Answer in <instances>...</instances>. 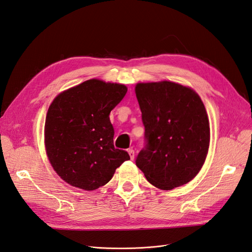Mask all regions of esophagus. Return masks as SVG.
I'll list each match as a JSON object with an SVG mask.
<instances>
[{"label": "esophagus", "mask_w": 252, "mask_h": 252, "mask_svg": "<svg viewBox=\"0 0 252 252\" xmlns=\"http://www.w3.org/2000/svg\"><path fill=\"white\" fill-rule=\"evenodd\" d=\"M127 153L129 155V158H131V160H134L135 159V151L133 150V148H129Z\"/></svg>", "instance_id": "1"}]
</instances>
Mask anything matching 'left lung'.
Wrapping results in <instances>:
<instances>
[{"instance_id": "1", "label": "left lung", "mask_w": 252, "mask_h": 252, "mask_svg": "<svg viewBox=\"0 0 252 252\" xmlns=\"http://www.w3.org/2000/svg\"><path fill=\"white\" fill-rule=\"evenodd\" d=\"M146 144L136 165L155 187L171 190L193 180L206 161L210 123L193 89L162 81L138 83Z\"/></svg>"}]
</instances>
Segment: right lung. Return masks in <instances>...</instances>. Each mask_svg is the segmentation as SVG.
Wrapping results in <instances>:
<instances>
[{"mask_svg":"<svg viewBox=\"0 0 252 252\" xmlns=\"http://www.w3.org/2000/svg\"><path fill=\"white\" fill-rule=\"evenodd\" d=\"M126 91L123 84L91 79L55 97L46 113L44 144L52 167L63 181L95 190L129 160L126 151L114 147L109 117Z\"/></svg>","mask_w":252,"mask_h":252,"instance_id":"obj_1","label":"right lung"}]
</instances>
